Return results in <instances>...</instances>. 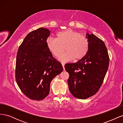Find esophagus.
I'll return each instance as SVG.
<instances>
[{
  "mask_svg": "<svg viewBox=\"0 0 123 123\" xmlns=\"http://www.w3.org/2000/svg\"><path fill=\"white\" fill-rule=\"evenodd\" d=\"M62 65L63 68H64V70H65V64L64 63H62Z\"/></svg>",
  "mask_w": 123,
  "mask_h": 123,
  "instance_id": "obj_1",
  "label": "esophagus"
}]
</instances>
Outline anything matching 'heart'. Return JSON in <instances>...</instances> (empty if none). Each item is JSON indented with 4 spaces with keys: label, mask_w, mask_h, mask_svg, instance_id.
<instances>
[{
    "label": "heart",
    "mask_w": 123,
    "mask_h": 123,
    "mask_svg": "<svg viewBox=\"0 0 123 123\" xmlns=\"http://www.w3.org/2000/svg\"><path fill=\"white\" fill-rule=\"evenodd\" d=\"M47 45L48 49L56 57H59L65 47L66 51L58 58L62 62L72 61L74 58L80 59L87 54L89 50L87 38L71 29L58 32L56 38H48Z\"/></svg>",
    "instance_id": "1"
}]
</instances>
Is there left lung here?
<instances>
[{"instance_id":"obj_1","label":"left lung","mask_w":123,"mask_h":123,"mask_svg":"<svg viewBox=\"0 0 123 123\" xmlns=\"http://www.w3.org/2000/svg\"><path fill=\"white\" fill-rule=\"evenodd\" d=\"M89 50L75 63L65 65L69 74V89L76 98L86 99L98 91L108 69L109 57L105 43L93 34L86 33Z\"/></svg>"}]
</instances>
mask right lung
<instances>
[{
	"instance_id": "1",
	"label": "right lung",
	"mask_w": 123,
	"mask_h": 123,
	"mask_svg": "<svg viewBox=\"0 0 123 123\" xmlns=\"http://www.w3.org/2000/svg\"><path fill=\"white\" fill-rule=\"evenodd\" d=\"M49 30L40 28L29 33L18 49L15 77L21 91L28 98L42 100L49 94L51 81L63 67L47 45Z\"/></svg>"
}]
</instances>
